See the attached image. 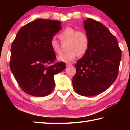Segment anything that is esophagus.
Returning <instances> with one entry per match:
<instances>
[{
  "label": "esophagus",
  "mask_w": 130,
  "mask_h": 130,
  "mask_svg": "<svg viewBox=\"0 0 130 130\" xmlns=\"http://www.w3.org/2000/svg\"><path fill=\"white\" fill-rule=\"evenodd\" d=\"M71 65H72L71 63H67V64H66V66H67V67H70V66H71Z\"/></svg>",
  "instance_id": "34e87169"
}]
</instances>
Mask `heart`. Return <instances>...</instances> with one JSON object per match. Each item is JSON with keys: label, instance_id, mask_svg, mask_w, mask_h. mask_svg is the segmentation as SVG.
Here are the masks:
<instances>
[{"label": "heart", "instance_id": "1", "mask_svg": "<svg viewBox=\"0 0 130 130\" xmlns=\"http://www.w3.org/2000/svg\"><path fill=\"white\" fill-rule=\"evenodd\" d=\"M61 43L68 42L67 53L58 57V60L64 62H71L79 56L87 52L89 46V38L83 30H77L72 27H67L58 35ZM50 47L55 54H60L62 52V46L54 38L50 41Z\"/></svg>", "mask_w": 130, "mask_h": 130}]
</instances>
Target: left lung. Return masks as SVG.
Returning a JSON list of instances; mask_svg holds the SVG:
<instances>
[{
	"label": "left lung",
	"mask_w": 130,
	"mask_h": 130,
	"mask_svg": "<svg viewBox=\"0 0 130 130\" xmlns=\"http://www.w3.org/2000/svg\"><path fill=\"white\" fill-rule=\"evenodd\" d=\"M84 23L89 46L75 64L72 84L76 93L93 96L106 91L116 80L122 51L116 37L102 23L91 18Z\"/></svg>",
	"instance_id": "obj_1"
}]
</instances>
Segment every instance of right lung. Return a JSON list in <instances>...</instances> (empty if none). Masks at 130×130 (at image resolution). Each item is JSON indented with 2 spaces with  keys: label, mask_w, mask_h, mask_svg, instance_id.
<instances>
[{
  "label": "right lung",
  "mask_w": 130,
  "mask_h": 130,
  "mask_svg": "<svg viewBox=\"0 0 130 130\" xmlns=\"http://www.w3.org/2000/svg\"><path fill=\"white\" fill-rule=\"evenodd\" d=\"M58 21L38 19L22 27L11 48L10 67L23 91L30 95L44 97L52 93L54 74L65 69L56 56L50 41L61 29Z\"/></svg>",
  "instance_id": "1"
}]
</instances>
